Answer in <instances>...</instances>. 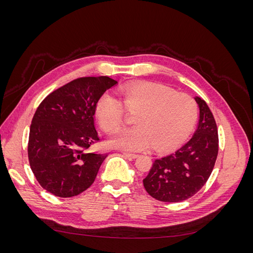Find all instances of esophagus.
Returning a JSON list of instances; mask_svg holds the SVG:
<instances>
[{
	"instance_id": "1",
	"label": "esophagus",
	"mask_w": 253,
	"mask_h": 253,
	"mask_svg": "<svg viewBox=\"0 0 253 253\" xmlns=\"http://www.w3.org/2000/svg\"><path fill=\"white\" fill-rule=\"evenodd\" d=\"M122 154H124L126 157H127V158H129V159H135V158L138 157V155H137V154H132V153L124 152V153H122Z\"/></svg>"
}]
</instances>
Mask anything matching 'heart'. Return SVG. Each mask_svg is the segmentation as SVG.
<instances>
[{
  "instance_id": "1",
  "label": "heart",
  "mask_w": 253,
  "mask_h": 253,
  "mask_svg": "<svg viewBox=\"0 0 253 253\" xmlns=\"http://www.w3.org/2000/svg\"><path fill=\"white\" fill-rule=\"evenodd\" d=\"M122 103L104 93L96 103V116L106 132H116L124 122L126 109L137 113L132 128L122 129L110 139L114 148L125 151H143L153 143L157 151H168L185 142L198 118L194 99L157 83H143L126 88ZM124 105L122 106V104Z\"/></svg>"
}]
</instances>
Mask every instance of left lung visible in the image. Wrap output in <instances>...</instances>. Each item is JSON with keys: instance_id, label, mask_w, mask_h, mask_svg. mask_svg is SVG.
<instances>
[{"instance_id": "obj_1", "label": "left lung", "mask_w": 253, "mask_h": 253, "mask_svg": "<svg viewBox=\"0 0 253 253\" xmlns=\"http://www.w3.org/2000/svg\"><path fill=\"white\" fill-rule=\"evenodd\" d=\"M200 119L191 138L173 154L156 159L142 181L145 191L165 203L186 201L200 191L210 177L218 153L215 120L209 106L195 97Z\"/></svg>"}]
</instances>
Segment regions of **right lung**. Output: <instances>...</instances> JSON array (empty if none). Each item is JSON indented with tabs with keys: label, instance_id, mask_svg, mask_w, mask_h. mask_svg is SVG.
Here are the masks:
<instances>
[{
	"label": "right lung",
	"instance_id": "right-lung-1",
	"mask_svg": "<svg viewBox=\"0 0 253 253\" xmlns=\"http://www.w3.org/2000/svg\"><path fill=\"white\" fill-rule=\"evenodd\" d=\"M117 83L106 76L78 78L53 90L37 109L29 129L28 159L47 192L72 197L93 185L106 158L85 151L99 140L96 103Z\"/></svg>",
	"mask_w": 253,
	"mask_h": 253
}]
</instances>
